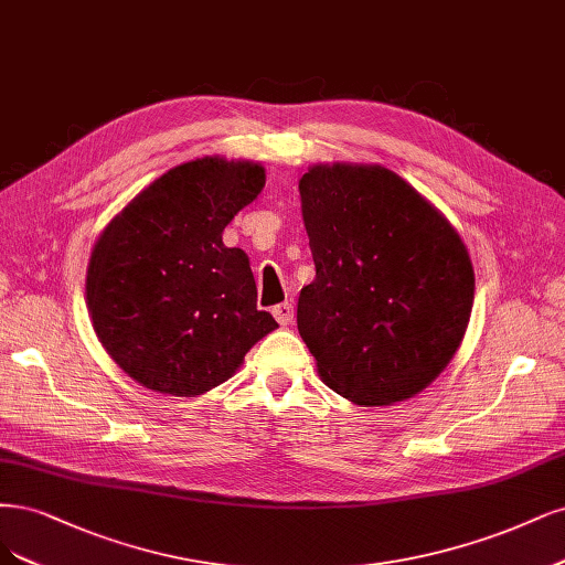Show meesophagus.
Listing matches in <instances>:
<instances>
[{"label":"esophagus","mask_w":565,"mask_h":565,"mask_svg":"<svg viewBox=\"0 0 565 565\" xmlns=\"http://www.w3.org/2000/svg\"><path fill=\"white\" fill-rule=\"evenodd\" d=\"M274 318H276L282 327L291 324V322H295V306H291L289 301L274 306Z\"/></svg>","instance_id":"34e87169"}]
</instances>
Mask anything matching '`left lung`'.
Instances as JSON below:
<instances>
[{
    "mask_svg": "<svg viewBox=\"0 0 565 565\" xmlns=\"http://www.w3.org/2000/svg\"><path fill=\"white\" fill-rule=\"evenodd\" d=\"M316 280L297 327L341 397L387 406L418 395L456 355L475 301L458 231L383 166H313L299 180Z\"/></svg>",
    "mask_w": 565,
    "mask_h": 565,
    "instance_id": "1",
    "label": "left lung"
}]
</instances>
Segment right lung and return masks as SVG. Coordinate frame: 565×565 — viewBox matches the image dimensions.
<instances>
[{
  "mask_svg": "<svg viewBox=\"0 0 565 565\" xmlns=\"http://www.w3.org/2000/svg\"><path fill=\"white\" fill-rule=\"evenodd\" d=\"M264 184L259 163L189 161L142 189L97 238L86 274L93 329L149 391L203 395L278 327L257 308L245 252L222 243Z\"/></svg>",
  "mask_w": 565,
  "mask_h": 565,
  "instance_id": "1",
  "label": "right lung"
}]
</instances>
